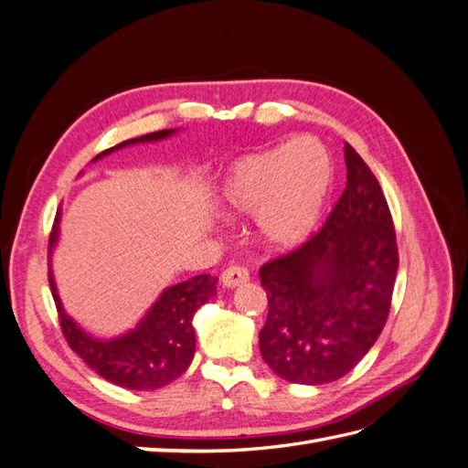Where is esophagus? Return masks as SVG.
Masks as SVG:
<instances>
[{
    "mask_svg": "<svg viewBox=\"0 0 468 468\" xmlns=\"http://www.w3.org/2000/svg\"><path fill=\"white\" fill-rule=\"evenodd\" d=\"M248 279H250V273L244 265L226 267L220 275V281L224 287H238V285H242V282H246Z\"/></svg>",
    "mask_w": 468,
    "mask_h": 468,
    "instance_id": "obj_1",
    "label": "esophagus"
}]
</instances>
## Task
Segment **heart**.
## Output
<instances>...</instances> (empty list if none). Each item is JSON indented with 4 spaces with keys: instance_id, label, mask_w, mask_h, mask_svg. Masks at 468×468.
<instances>
[{
    "instance_id": "b5f03b06",
    "label": "heart",
    "mask_w": 468,
    "mask_h": 468,
    "mask_svg": "<svg viewBox=\"0 0 468 468\" xmlns=\"http://www.w3.org/2000/svg\"><path fill=\"white\" fill-rule=\"evenodd\" d=\"M332 155L320 138L244 155L226 176L220 205L229 215L258 212L260 234L275 248L299 246L314 230L332 183Z\"/></svg>"
}]
</instances>
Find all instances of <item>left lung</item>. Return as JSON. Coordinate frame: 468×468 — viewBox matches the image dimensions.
I'll return each mask as SVG.
<instances>
[{
    "mask_svg": "<svg viewBox=\"0 0 468 468\" xmlns=\"http://www.w3.org/2000/svg\"><path fill=\"white\" fill-rule=\"evenodd\" d=\"M347 183L301 246L260 269L267 320L260 351L271 371L296 385L342 378L385 328L399 246L385 193L349 144Z\"/></svg>",
    "mask_w": 468,
    "mask_h": 468,
    "instance_id": "1",
    "label": "left lung"
}]
</instances>
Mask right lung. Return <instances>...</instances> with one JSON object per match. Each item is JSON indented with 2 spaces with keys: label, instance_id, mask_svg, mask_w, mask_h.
I'll return each mask as SVG.
<instances>
[{
  "label": "right lung",
  "instance_id": "right-lung-1",
  "mask_svg": "<svg viewBox=\"0 0 468 468\" xmlns=\"http://www.w3.org/2000/svg\"><path fill=\"white\" fill-rule=\"evenodd\" d=\"M172 133L174 131H158L140 138L124 140V143L117 146L97 154L93 160L117 148L146 143V140H160ZM58 220L60 212H56L48 236V251L56 244V238H58ZM48 282L68 346L99 377H103L112 385L131 390L160 388L186 373L195 353L193 316L197 308L205 304L217 292V279H212L210 275H197L193 279L177 282V285L164 291L160 301L152 306L136 330L122 337L111 339V342H99V339H93L86 332H81L72 318L66 316L58 294H56L50 271Z\"/></svg>",
  "mask_w": 468,
  "mask_h": 468
}]
</instances>
